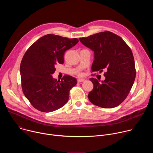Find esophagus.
Listing matches in <instances>:
<instances>
[{"instance_id": "esophagus-1", "label": "esophagus", "mask_w": 153, "mask_h": 153, "mask_svg": "<svg viewBox=\"0 0 153 153\" xmlns=\"http://www.w3.org/2000/svg\"><path fill=\"white\" fill-rule=\"evenodd\" d=\"M83 81H85V79H77V82L79 83V82H83Z\"/></svg>"}]
</instances>
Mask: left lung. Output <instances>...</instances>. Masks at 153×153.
<instances>
[{
    "label": "left lung",
    "instance_id": "8db88e82",
    "mask_svg": "<svg viewBox=\"0 0 153 153\" xmlns=\"http://www.w3.org/2000/svg\"><path fill=\"white\" fill-rule=\"evenodd\" d=\"M79 40L94 51L92 72L106 71L105 79L100 83L97 79H90L94 85L88 94L90 101L104 108L117 106L128 96L136 78L131 50L120 36L108 31Z\"/></svg>",
    "mask_w": 153,
    "mask_h": 153
}]
</instances>
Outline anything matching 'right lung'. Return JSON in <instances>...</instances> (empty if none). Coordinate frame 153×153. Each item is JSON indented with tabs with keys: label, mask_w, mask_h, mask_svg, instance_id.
Segmentation results:
<instances>
[{
	"label": "right lung",
	"mask_w": 153,
	"mask_h": 153,
	"mask_svg": "<svg viewBox=\"0 0 153 153\" xmlns=\"http://www.w3.org/2000/svg\"><path fill=\"white\" fill-rule=\"evenodd\" d=\"M78 42L76 38L49 34L36 41L25 53L20 67L22 88L37 110L52 112L68 102L70 91L77 83L76 79L65 75L60 81L52 74L57 63H63L65 52Z\"/></svg>",
	"instance_id": "obj_1"
}]
</instances>
